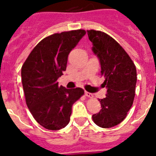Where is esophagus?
Segmentation results:
<instances>
[{
    "mask_svg": "<svg viewBox=\"0 0 156 156\" xmlns=\"http://www.w3.org/2000/svg\"><path fill=\"white\" fill-rule=\"evenodd\" d=\"M85 95H86L87 97L88 98H93V94L90 92H87V91H85Z\"/></svg>",
    "mask_w": 156,
    "mask_h": 156,
    "instance_id": "esophagus-1",
    "label": "esophagus"
}]
</instances>
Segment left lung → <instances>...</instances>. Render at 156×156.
Returning <instances> with one entry per match:
<instances>
[{"label":"left lung","mask_w":156,"mask_h":156,"mask_svg":"<svg viewBox=\"0 0 156 156\" xmlns=\"http://www.w3.org/2000/svg\"><path fill=\"white\" fill-rule=\"evenodd\" d=\"M92 51L101 65V73L107 88L106 97L99 99L101 109L92 115L96 125L110 128L126 118L135 96L137 71L127 53L115 40L103 32L87 30Z\"/></svg>","instance_id":"8db88e82"}]
</instances>
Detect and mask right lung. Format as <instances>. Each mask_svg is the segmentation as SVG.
<instances>
[{
  "label": "right lung",
  "instance_id": "add662e5",
  "mask_svg": "<svg viewBox=\"0 0 156 156\" xmlns=\"http://www.w3.org/2000/svg\"><path fill=\"white\" fill-rule=\"evenodd\" d=\"M86 34L83 30L55 34L40 41L22 67L26 101L40 125L51 130L64 128L70 120L72 106L84 94L80 87L58 86L68 55Z\"/></svg>",
  "mask_w": 156,
  "mask_h": 156
}]
</instances>
